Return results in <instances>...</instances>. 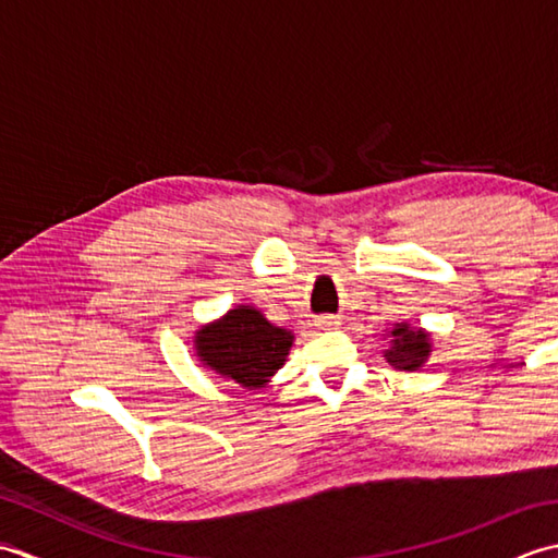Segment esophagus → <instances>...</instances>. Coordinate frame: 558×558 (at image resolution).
<instances>
[{
	"instance_id": "1",
	"label": "esophagus",
	"mask_w": 558,
	"mask_h": 558,
	"mask_svg": "<svg viewBox=\"0 0 558 558\" xmlns=\"http://www.w3.org/2000/svg\"><path fill=\"white\" fill-rule=\"evenodd\" d=\"M316 326L324 328V330L338 328V326H340V318H338V316H318V318H316Z\"/></svg>"
}]
</instances>
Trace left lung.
I'll return each instance as SVG.
<instances>
[{"label":"left lung","mask_w":558,"mask_h":558,"mask_svg":"<svg viewBox=\"0 0 558 558\" xmlns=\"http://www.w3.org/2000/svg\"><path fill=\"white\" fill-rule=\"evenodd\" d=\"M388 336V348L384 350L386 362L400 372H417L432 354V333L424 328H414L408 322L396 324Z\"/></svg>","instance_id":"left-lung-1"}]
</instances>
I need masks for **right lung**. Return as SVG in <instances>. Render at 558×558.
Returning a JSON list of instances; mask_svg holds the SVG:
<instances>
[{
    "label": "right lung",
    "mask_w": 558,
    "mask_h": 558,
    "mask_svg": "<svg viewBox=\"0 0 558 558\" xmlns=\"http://www.w3.org/2000/svg\"><path fill=\"white\" fill-rule=\"evenodd\" d=\"M294 333L252 304H236L194 333L201 366L246 390H260L288 362Z\"/></svg>",
    "instance_id": "right-lung-1"
}]
</instances>
